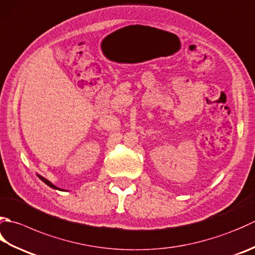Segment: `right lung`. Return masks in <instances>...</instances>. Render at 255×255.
<instances>
[{
	"instance_id": "right-lung-1",
	"label": "right lung",
	"mask_w": 255,
	"mask_h": 255,
	"mask_svg": "<svg viewBox=\"0 0 255 255\" xmlns=\"http://www.w3.org/2000/svg\"><path fill=\"white\" fill-rule=\"evenodd\" d=\"M37 177H38L39 179H41V180H42V181H43L44 183H46L48 187H51V188L55 189V190H61V191H65V190H63V189H61V188H58V187H56V186H55V184H53V183H52L51 181H49V180H47V179H46V178H44V177H42V176H41V174H38V173H37Z\"/></svg>"
}]
</instances>
